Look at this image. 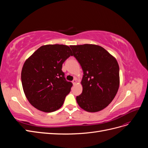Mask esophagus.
I'll use <instances>...</instances> for the list:
<instances>
[{
    "mask_svg": "<svg viewBox=\"0 0 148 148\" xmlns=\"http://www.w3.org/2000/svg\"><path fill=\"white\" fill-rule=\"evenodd\" d=\"M72 83L73 84H75L76 83H77V79H76V78H75L73 81H72Z\"/></svg>",
    "mask_w": 148,
    "mask_h": 148,
    "instance_id": "34e87169",
    "label": "esophagus"
}]
</instances>
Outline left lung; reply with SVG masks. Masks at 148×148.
<instances>
[{
  "mask_svg": "<svg viewBox=\"0 0 148 148\" xmlns=\"http://www.w3.org/2000/svg\"><path fill=\"white\" fill-rule=\"evenodd\" d=\"M83 71L79 107L89 112L102 110L112 101L119 87V66L103 47L94 44L70 46Z\"/></svg>",
  "mask_w": 148,
  "mask_h": 148,
  "instance_id": "obj_1",
  "label": "left lung"
}]
</instances>
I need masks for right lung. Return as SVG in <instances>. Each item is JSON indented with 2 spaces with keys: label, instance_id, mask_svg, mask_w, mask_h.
Instances as JSON below:
<instances>
[{
  "label": "right lung",
  "instance_id": "1",
  "mask_svg": "<svg viewBox=\"0 0 148 148\" xmlns=\"http://www.w3.org/2000/svg\"><path fill=\"white\" fill-rule=\"evenodd\" d=\"M72 56L68 46L49 44L40 47L26 60L21 71L22 86L35 108L52 112L63 105L73 84L66 80L62 64Z\"/></svg>",
  "mask_w": 148,
  "mask_h": 148
}]
</instances>
